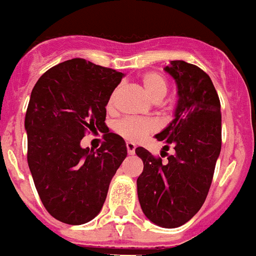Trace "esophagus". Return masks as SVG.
Masks as SVG:
<instances>
[{
	"label": "esophagus",
	"mask_w": 256,
	"mask_h": 256,
	"mask_svg": "<svg viewBox=\"0 0 256 256\" xmlns=\"http://www.w3.org/2000/svg\"><path fill=\"white\" fill-rule=\"evenodd\" d=\"M126 147H128V155H134L135 154V144L132 142L126 143Z\"/></svg>",
	"instance_id": "obj_1"
}]
</instances>
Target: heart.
Segmentation results:
<instances>
[{
	"label": "heart",
	"instance_id": "obj_1",
	"mask_svg": "<svg viewBox=\"0 0 256 256\" xmlns=\"http://www.w3.org/2000/svg\"><path fill=\"white\" fill-rule=\"evenodd\" d=\"M140 84L146 94L148 96L150 100H152L154 102H160L162 100L166 97L168 90L167 80L158 72H146L140 76ZM118 88H116L113 92L110 93L108 98V109H113L116 105V98H117ZM116 132L124 138L128 140H139L144 138L150 132L156 130V124L152 120H139V118L126 117L122 118L117 124H114Z\"/></svg>",
	"mask_w": 256,
	"mask_h": 256
}]
</instances>
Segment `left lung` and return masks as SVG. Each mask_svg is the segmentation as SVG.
<instances>
[{
  "instance_id": "8db88e82",
  "label": "left lung",
  "mask_w": 256,
  "mask_h": 256,
  "mask_svg": "<svg viewBox=\"0 0 256 256\" xmlns=\"http://www.w3.org/2000/svg\"><path fill=\"white\" fill-rule=\"evenodd\" d=\"M164 70L175 78L178 100L175 118L155 138L175 154L163 163L143 147L135 150L143 162L136 188L144 216L174 229L196 214L208 196L221 152V104L210 78L194 64L172 60Z\"/></svg>"
}]
</instances>
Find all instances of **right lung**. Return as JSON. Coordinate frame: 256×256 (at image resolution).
<instances>
[{
  "instance_id": "add662e5",
  "label": "right lung",
  "mask_w": 256,
  "mask_h": 256,
  "mask_svg": "<svg viewBox=\"0 0 256 256\" xmlns=\"http://www.w3.org/2000/svg\"><path fill=\"white\" fill-rule=\"evenodd\" d=\"M124 76L76 58L50 68L32 88L24 118L27 163L42 202L58 221L81 225L98 214L128 155L124 138L105 124L108 98ZM86 131L104 132L98 150L80 146Z\"/></svg>"
}]
</instances>
